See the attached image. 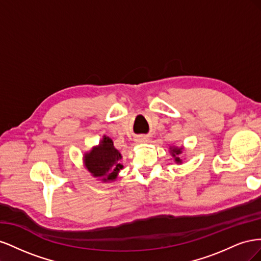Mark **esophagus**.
I'll return each mask as SVG.
<instances>
[{"label":"esophagus","mask_w":261,"mask_h":261,"mask_svg":"<svg viewBox=\"0 0 261 261\" xmlns=\"http://www.w3.org/2000/svg\"><path fill=\"white\" fill-rule=\"evenodd\" d=\"M136 141H137L138 144H144V143H146V141H147V138L144 137V136H140V137L136 138Z\"/></svg>","instance_id":"34e87169"}]
</instances>
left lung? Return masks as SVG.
<instances>
[{
  "label": "left lung",
  "mask_w": 261,
  "mask_h": 261,
  "mask_svg": "<svg viewBox=\"0 0 261 261\" xmlns=\"http://www.w3.org/2000/svg\"><path fill=\"white\" fill-rule=\"evenodd\" d=\"M170 154H171V156L173 158V160H174V162L176 163V164H181L183 163V160L180 159V154H181V152H183V150H184V147H177V146H170Z\"/></svg>",
  "instance_id": "obj_1"
}]
</instances>
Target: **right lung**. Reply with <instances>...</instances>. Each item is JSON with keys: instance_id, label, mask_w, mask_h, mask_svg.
<instances>
[{"instance_id": "1", "label": "right lung", "mask_w": 261, "mask_h": 261, "mask_svg": "<svg viewBox=\"0 0 261 261\" xmlns=\"http://www.w3.org/2000/svg\"><path fill=\"white\" fill-rule=\"evenodd\" d=\"M121 159L122 154L114 147L113 140L103 135L99 145L85 152L83 161L91 176L101 180L102 183H111L116 180L118 172L123 169Z\"/></svg>"}]
</instances>
